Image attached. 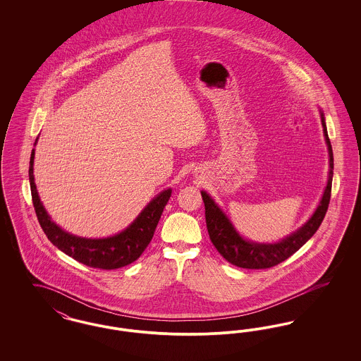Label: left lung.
Returning a JSON list of instances; mask_svg holds the SVG:
<instances>
[{
    "instance_id": "obj_1",
    "label": "left lung",
    "mask_w": 361,
    "mask_h": 361,
    "mask_svg": "<svg viewBox=\"0 0 361 361\" xmlns=\"http://www.w3.org/2000/svg\"><path fill=\"white\" fill-rule=\"evenodd\" d=\"M319 114H321L324 137H325L327 152H329V176H327L326 187L319 200V204L310 216L309 221L302 227H299L296 231L287 235L286 238L274 243L246 240L237 231L230 218L224 214V209L215 203V200L207 193L206 190H202V197L206 207V224L209 240L214 243L216 250L221 253V256L226 258L230 264L240 268H246V269H267V268L275 267L277 264L283 262L284 259L291 257L292 255L296 250H299L319 228L326 215L327 207L330 202L333 168H334L333 150L327 135L324 111L319 109Z\"/></svg>"
}]
</instances>
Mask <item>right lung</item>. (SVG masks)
Returning a JSON list of instances; mask_svg holds the SVG:
<instances>
[{"instance_id":"add662e5","label":"right lung","mask_w":361,"mask_h":361,"mask_svg":"<svg viewBox=\"0 0 361 361\" xmlns=\"http://www.w3.org/2000/svg\"><path fill=\"white\" fill-rule=\"evenodd\" d=\"M37 137L35 140V146ZM35 149L30 159V185L32 203L37 221L47 238L61 252L78 262L99 269H118L126 267L140 257L154 235L155 227L159 222L162 211L171 199L172 189H164L145 207L137 219L123 231L106 238H85L70 234L51 219L49 212L40 202L34 176Z\"/></svg>"}]
</instances>
